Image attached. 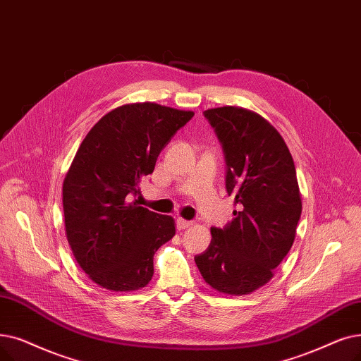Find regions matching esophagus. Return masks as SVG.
<instances>
[{"instance_id": "1", "label": "esophagus", "mask_w": 361, "mask_h": 361, "mask_svg": "<svg viewBox=\"0 0 361 361\" xmlns=\"http://www.w3.org/2000/svg\"><path fill=\"white\" fill-rule=\"evenodd\" d=\"M190 226H192V221H187V219H184V218H177V228L178 230H184Z\"/></svg>"}]
</instances>
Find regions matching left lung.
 I'll use <instances>...</instances> for the list:
<instances>
[{
  "label": "left lung",
  "mask_w": 361,
  "mask_h": 361,
  "mask_svg": "<svg viewBox=\"0 0 361 361\" xmlns=\"http://www.w3.org/2000/svg\"><path fill=\"white\" fill-rule=\"evenodd\" d=\"M223 146L226 189L234 218L211 228L212 240L195 257L207 283L218 292L245 295L264 286L292 247L302 202L295 164L270 122L242 107L203 112Z\"/></svg>",
  "instance_id": "obj_1"
}]
</instances>
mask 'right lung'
<instances>
[{"label":"right lung","instance_id":"obj_1","mask_svg":"<svg viewBox=\"0 0 361 361\" xmlns=\"http://www.w3.org/2000/svg\"><path fill=\"white\" fill-rule=\"evenodd\" d=\"M193 112L156 103L121 106L90 130L63 181L68 242L76 262L104 289L145 288L153 255L176 234L174 219L138 207V184Z\"/></svg>","mask_w":361,"mask_h":361}]
</instances>
